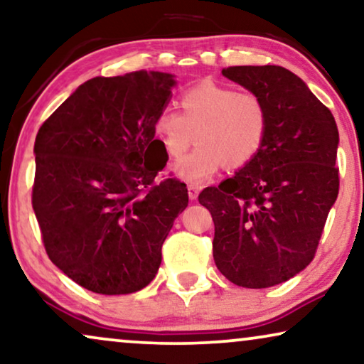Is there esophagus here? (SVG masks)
I'll use <instances>...</instances> for the list:
<instances>
[{
    "label": "esophagus",
    "instance_id": "34e87169",
    "mask_svg": "<svg viewBox=\"0 0 364 364\" xmlns=\"http://www.w3.org/2000/svg\"><path fill=\"white\" fill-rule=\"evenodd\" d=\"M187 191H188V198H191V200H197L198 192H200V187L193 186V183H191V186L187 187Z\"/></svg>",
    "mask_w": 364,
    "mask_h": 364
}]
</instances>
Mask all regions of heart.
<instances>
[{"label":"heart","instance_id":"b5f03b06","mask_svg":"<svg viewBox=\"0 0 364 364\" xmlns=\"http://www.w3.org/2000/svg\"><path fill=\"white\" fill-rule=\"evenodd\" d=\"M182 112L164 107L154 121V132L168 157H181L193 142L197 149L173 164L178 178L202 183L223 164L240 167L250 162L267 137L268 112L263 99L252 91L205 81L181 96Z\"/></svg>","mask_w":364,"mask_h":364}]
</instances>
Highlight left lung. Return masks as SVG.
Returning <instances> with one entry per match:
<instances>
[{"mask_svg": "<svg viewBox=\"0 0 364 364\" xmlns=\"http://www.w3.org/2000/svg\"><path fill=\"white\" fill-rule=\"evenodd\" d=\"M263 99L265 142L255 157L198 202L212 213L213 260L238 287L268 288L310 265L340 191L335 117L282 66L222 69Z\"/></svg>", "mask_w": 364, "mask_h": 364, "instance_id": "8db88e82", "label": "left lung"}]
</instances>
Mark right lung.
I'll return each mask as SVG.
<instances>
[{
  "instance_id": "obj_1",
  "label": "right lung",
  "mask_w": 364,
  "mask_h": 364,
  "mask_svg": "<svg viewBox=\"0 0 364 364\" xmlns=\"http://www.w3.org/2000/svg\"><path fill=\"white\" fill-rule=\"evenodd\" d=\"M173 86L172 74L159 71L92 77L39 127L33 208L44 248L86 290L127 295L147 287L187 207L186 183H156L167 161L154 121Z\"/></svg>"
}]
</instances>
